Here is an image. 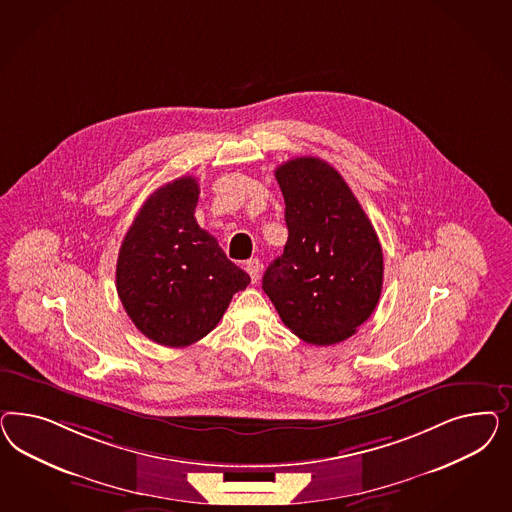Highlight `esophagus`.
I'll return each mask as SVG.
<instances>
[{
	"label": "esophagus",
	"instance_id": "esophagus-1",
	"mask_svg": "<svg viewBox=\"0 0 512 512\" xmlns=\"http://www.w3.org/2000/svg\"><path fill=\"white\" fill-rule=\"evenodd\" d=\"M261 268H263V264L259 259H249L248 263H246V270H248L249 278L253 283H257L259 278H261Z\"/></svg>",
	"mask_w": 512,
	"mask_h": 512
}]
</instances>
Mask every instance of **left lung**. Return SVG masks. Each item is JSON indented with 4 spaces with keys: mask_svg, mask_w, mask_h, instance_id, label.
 I'll use <instances>...</instances> for the list:
<instances>
[{
    "mask_svg": "<svg viewBox=\"0 0 512 512\" xmlns=\"http://www.w3.org/2000/svg\"><path fill=\"white\" fill-rule=\"evenodd\" d=\"M289 238L263 289L281 321L311 345L351 338L383 289V249L340 172L319 157L276 169Z\"/></svg>",
    "mask_w": 512,
    "mask_h": 512,
    "instance_id": "8db88e82",
    "label": "left lung"
}]
</instances>
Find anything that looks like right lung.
<instances>
[{"instance_id": "right-lung-1", "label": "right lung", "mask_w": 512, "mask_h": 512, "mask_svg": "<svg viewBox=\"0 0 512 512\" xmlns=\"http://www.w3.org/2000/svg\"><path fill=\"white\" fill-rule=\"evenodd\" d=\"M199 182L176 178L155 189L125 234L116 289L129 319L150 340L187 347L216 328L248 274L199 227Z\"/></svg>"}]
</instances>
